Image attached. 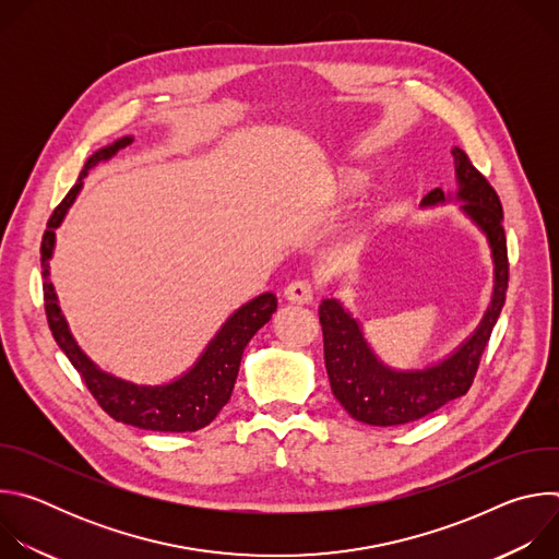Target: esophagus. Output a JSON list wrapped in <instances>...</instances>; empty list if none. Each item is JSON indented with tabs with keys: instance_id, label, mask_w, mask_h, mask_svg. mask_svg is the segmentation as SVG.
Wrapping results in <instances>:
<instances>
[{
	"instance_id": "1",
	"label": "esophagus",
	"mask_w": 559,
	"mask_h": 559,
	"mask_svg": "<svg viewBox=\"0 0 559 559\" xmlns=\"http://www.w3.org/2000/svg\"><path fill=\"white\" fill-rule=\"evenodd\" d=\"M285 298L296 305H309L313 300V287L307 281H294L285 287Z\"/></svg>"
}]
</instances>
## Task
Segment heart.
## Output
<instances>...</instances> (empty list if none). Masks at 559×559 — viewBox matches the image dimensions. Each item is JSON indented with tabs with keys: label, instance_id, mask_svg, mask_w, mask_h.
<instances>
[{
	"label": "heart",
	"instance_id": "heart-1",
	"mask_svg": "<svg viewBox=\"0 0 559 559\" xmlns=\"http://www.w3.org/2000/svg\"><path fill=\"white\" fill-rule=\"evenodd\" d=\"M367 183V173L360 170V168H343L338 170L336 175V181H334V190L338 194H356L365 188Z\"/></svg>",
	"mask_w": 559,
	"mask_h": 559
}]
</instances>
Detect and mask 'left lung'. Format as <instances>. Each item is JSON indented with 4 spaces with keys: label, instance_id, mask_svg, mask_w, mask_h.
Masks as SVG:
<instances>
[{
    "label": "left lung",
    "instance_id": "8db88e82",
    "mask_svg": "<svg viewBox=\"0 0 559 559\" xmlns=\"http://www.w3.org/2000/svg\"><path fill=\"white\" fill-rule=\"evenodd\" d=\"M457 199L462 210L487 234L496 261V289L480 328L447 360L420 371H393L384 367L362 338L358 323L334 298L318 307L323 325L325 367L330 384L347 414L365 425L395 427L416 423L455 397L464 395L480 367L491 332L507 300L509 254L502 227V203L487 177L477 170L464 150L453 147ZM449 197L436 188L423 205L447 203Z\"/></svg>",
    "mask_w": 559,
    "mask_h": 559
}]
</instances>
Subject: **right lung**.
I'll return each instance as SVG.
<instances>
[{"label": "right lung", "instance_id": "right-lung-1", "mask_svg": "<svg viewBox=\"0 0 559 559\" xmlns=\"http://www.w3.org/2000/svg\"><path fill=\"white\" fill-rule=\"evenodd\" d=\"M130 143L132 139L123 136L117 143L95 152L86 162L76 183L70 188V192L63 197V201L55 207L52 216L48 218V225L41 238L44 307H46L48 328L57 345L61 347V352L68 356V360L79 371V376H82L84 384L93 393L97 405L110 418L123 425L147 429V431H164V433L199 431L205 425H210L218 416V412L227 405L246 345L276 311L274 294H261L259 298L250 300L241 309H236L227 318V323L221 328V332L212 338V343L207 345L199 362L186 376L162 386H139L99 371L86 358V354L76 347V343L68 332L63 316L57 307L52 285L48 283V261L52 257L55 229L63 221L79 190H82V179L88 175L91 168L108 162L110 156H115L121 147Z\"/></svg>", "mask_w": 559, "mask_h": 559}]
</instances>
